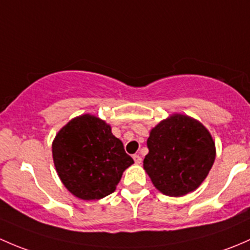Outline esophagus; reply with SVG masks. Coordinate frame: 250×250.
Returning <instances> with one entry per match:
<instances>
[{"label": "esophagus", "instance_id": "1", "mask_svg": "<svg viewBox=\"0 0 250 250\" xmlns=\"http://www.w3.org/2000/svg\"><path fill=\"white\" fill-rule=\"evenodd\" d=\"M133 160H135L136 164H141L142 163V158H141V155H138V154H135V155L132 156Z\"/></svg>", "mask_w": 250, "mask_h": 250}]
</instances>
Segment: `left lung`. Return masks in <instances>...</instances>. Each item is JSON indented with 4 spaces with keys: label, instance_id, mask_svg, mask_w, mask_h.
<instances>
[{
    "label": "left lung",
    "instance_id": "left-lung-1",
    "mask_svg": "<svg viewBox=\"0 0 250 250\" xmlns=\"http://www.w3.org/2000/svg\"><path fill=\"white\" fill-rule=\"evenodd\" d=\"M143 167L158 190L183 196L205 181L215 159V144L201 123L176 114L150 131Z\"/></svg>",
    "mask_w": 250,
    "mask_h": 250
}]
</instances>
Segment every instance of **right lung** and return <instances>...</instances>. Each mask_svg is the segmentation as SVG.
<instances>
[{
  "label": "right lung",
  "instance_id": "add662e5",
  "mask_svg": "<svg viewBox=\"0 0 250 250\" xmlns=\"http://www.w3.org/2000/svg\"><path fill=\"white\" fill-rule=\"evenodd\" d=\"M53 159L61 182L82 200L112 194L123 172L133 164L110 126L89 114L74 118L59 131Z\"/></svg>",
  "mask_w": 250,
  "mask_h": 250
}]
</instances>
